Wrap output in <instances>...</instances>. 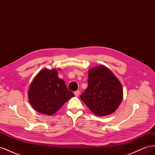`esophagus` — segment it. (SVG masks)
<instances>
[{"mask_svg":"<svg viewBox=\"0 0 155 155\" xmlns=\"http://www.w3.org/2000/svg\"><path fill=\"white\" fill-rule=\"evenodd\" d=\"M79 94H80V91H76L74 92V94L76 96H78L79 95Z\"/></svg>","mask_w":155,"mask_h":155,"instance_id":"obj_1","label":"esophagus"}]
</instances>
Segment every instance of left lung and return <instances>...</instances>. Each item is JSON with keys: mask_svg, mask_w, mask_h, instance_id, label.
Wrapping results in <instances>:
<instances>
[{"mask_svg": "<svg viewBox=\"0 0 155 155\" xmlns=\"http://www.w3.org/2000/svg\"><path fill=\"white\" fill-rule=\"evenodd\" d=\"M88 86L80 96L94 114L109 115L118 109L123 99V88L114 74L105 66L88 70Z\"/></svg>", "mask_w": 155, "mask_h": 155, "instance_id": "1", "label": "left lung"}]
</instances>
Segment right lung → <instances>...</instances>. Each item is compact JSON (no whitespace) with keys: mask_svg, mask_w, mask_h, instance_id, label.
Returning <instances> with one entry per match:
<instances>
[{"mask_svg":"<svg viewBox=\"0 0 155 155\" xmlns=\"http://www.w3.org/2000/svg\"><path fill=\"white\" fill-rule=\"evenodd\" d=\"M74 96L65 82L58 78L55 69L41 70L31 83L28 91V99L33 108L49 116L55 114Z\"/></svg>","mask_w":155,"mask_h":155,"instance_id":"obj_1","label":"right lung"}]
</instances>
